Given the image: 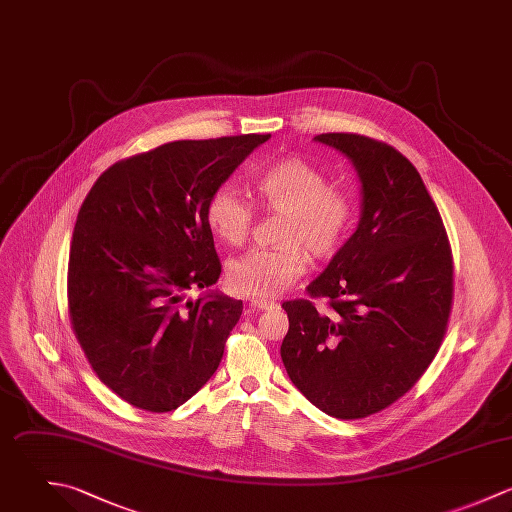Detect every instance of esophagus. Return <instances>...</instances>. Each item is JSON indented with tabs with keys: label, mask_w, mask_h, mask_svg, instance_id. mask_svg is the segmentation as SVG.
Listing matches in <instances>:
<instances>
[{
	"label": "esophagus",
	"mask_w": 512,
	"mask_h": 512,
	"mask_svg": "<svg viewBox=\"0 0 512 512\" xmlns=\"http://www.w3.org/2000/svg\"><path fill=\"white\" fill-rule=\"evenodd\" d=\"M251 307H253V309H259V311H265V309H275L277 303L267 301V299H251Z\"/></svg>",
	"instance_id": "34e87169"
}]
</instances>
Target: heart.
Segmentation results:
<instances>
[{
  "mask_svg": "<svg viewBox=\"0 0 512 512\" xmlns=\"http://www.w3.org/2000/svg\"><path fill=\"white\" fill-rule=\"evenodd\" d=\"M259 205L281 215L277 247L255 249L229 265V285L235 293L271 299L287 291L315 259L333 257L345 243L355 215V199L329 187L321 169L299 155L277 159L265 167L255 183ZM207 225L229 245L247 241L255 211L231 187H219L207 203Z\"/></svg>",
  "mask_w": 512,
  "mask_h": 512,
  "instance_id": "b5f03b06",
  "label": "heart"
}]
</instances>
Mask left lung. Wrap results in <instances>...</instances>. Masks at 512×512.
<instances>
[{"label":"left lung","mask_w":512,"mask_h":512,"mask_svg":"<svg viewBox=\"0 0 512 512\" xmlns=\"http://www.w3.org/2000/svg\"><path fill=\"white\" fill-rule=\"evenodd\" d=\"M315 141L347 155L361 181V219L307 299L285 301L281 359L293 385L335 419H365L401 399L433 363L453 305V255L415 165L357 133Z\"/></svg>","instance_id":"8db88e82"}]
</instances>
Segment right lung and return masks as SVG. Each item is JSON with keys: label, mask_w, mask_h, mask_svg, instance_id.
<instances>
[{"label": "right lung", "mask_w": 512, "mask_h": 512, "mask_svg": "<svg viewBox=\"0 0 512 512\" xmlns=\"http://www.w3.org/2000/svg\"><path fill=\"white\" fill-rule=\"evenodd\" d=\"M271 135L171 141L117 161L73 227L67 305L95 375L129 405L167 413L217 371L243 301L189 289L217 283L209 197Z\"/></svg>", "instance_id": "1"}]
</instances>
